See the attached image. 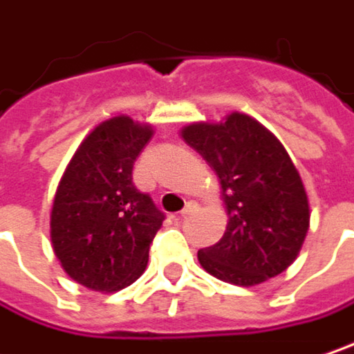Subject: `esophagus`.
I'll list each match as a JSON object with an SVG mask.
<instances>
[{
    "label": "esophagus",
    "mask_w": 354,
    "mask_h": 354,
    "mask_svg": "<svg viewBox=\"0 0 354 354\" xmlns=\"http://www.w3.org/2000/svg\"><path fill=\"white\" fill-rule=\"evenodd\" d=\"M196 208H198L196 202H188V204L184 206V210L180 212V216H178V218H186V216H188V214H192V212H194Z\"/></svg>",
    "instance_id": "34e87169"
}]
</instances>
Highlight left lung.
<instances>
[{
	"label": "left lung",
	"instance_id": "obj_1",
	"mask_svg": "<svg viewBox=\"0 0 354 354\" xmlns=\"http://www.w3.org/2000/svg\"><path fill=\"white\" fill-rule=\"evenodd\" d=\"M182 138L216 172L228 212L224 236L198 250L202 268L236 286L286 270L301 252L310 212L301 174L277 136L232 112L220 124H188Z\"/></svg>",
	"mask_w": 354,
	"mask_h": 354
}]
</instances>
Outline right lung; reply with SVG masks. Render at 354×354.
Wrapping results in <instances>:
<instances>
[{"mask_svg": "<svg viewBox=\"0 0 354 354\" xmlns=\"http://www.w3.org/2000/svg\"><path fill=\"white\" fill-rule=\"evenodd\" d=\"M152 126L115 115L95 126L70 160L52 206L53 252L73 281L115 292L142 277L164 212L132 182Z\"/></svg>", "mask_w": 354, "mask_h": 354, "instance_id": "1", "label": "right lung"}]
</instances>
